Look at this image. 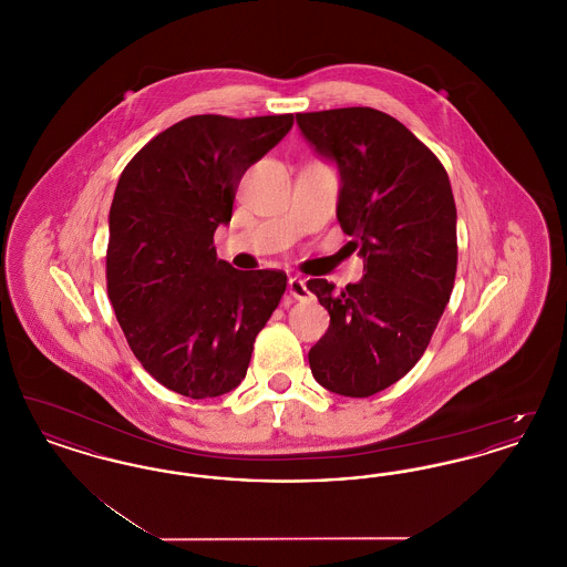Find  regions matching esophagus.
<instances>
[{
  "mask_svg": "<svg viewBox=\"0 0 567 567\" xmlns=\"http://www.w3.org/2000/svg\"><path fill=\"white\" fill-rule=\"evenodd\" d=\"M287 291H289V296L297 299V301L310 299V291H308V287H306V282H303L301 278H291L289 285H287Z\"/></svg>",
  "mask_w": 567,
  "mask_h": 567,
  "instance_id": "esophagus-1",
  "label": "esophagus"
}]
</instances>
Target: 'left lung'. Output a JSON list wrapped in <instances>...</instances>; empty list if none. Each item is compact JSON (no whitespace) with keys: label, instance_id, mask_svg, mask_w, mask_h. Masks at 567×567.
I'll use <instances>...</instances> for the list:
<instances>
[{"label":"left lung","instance_id":"8db88e82","mask_svg":"<svg viewBox=\"0 0 567 567\" xmlns=\"http://www.w3.org/2000/svg\"><path fill=\"white\" fill-rule=\"evenodd\" d=\"M306 140L340 167L338 220L365 259L340 293L308 289L329 329L308 352L331 393L370 398L404 378L430 347L457 274V208L444 165L398 118L374 109L299 112Z\"/></svg>","mask_w":567,"mask_h":567}]
</instances>
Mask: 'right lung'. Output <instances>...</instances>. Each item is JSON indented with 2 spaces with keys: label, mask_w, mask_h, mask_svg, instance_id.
I'll return each mask as SVG.
<instances>
[{
  "label": "right lung",
  "mask_w": 567,
  "mask_h": 567,
  "mask_svg": "<svg viewBox=\"0 0 567 567\" xmlns=\"http://www.w3.org/2000/svg\"><path fill=\"white\" fill-rule=\"evenodd\" d=\"M293 127V114H197L125 165L110 206L109 297L127 344L165 389L218 398L246 377L257 333L287 289L282 270L218 261L244 172Z\"/></svg>",
  "instance_id": "right-lung-1"
}]
</instances>
